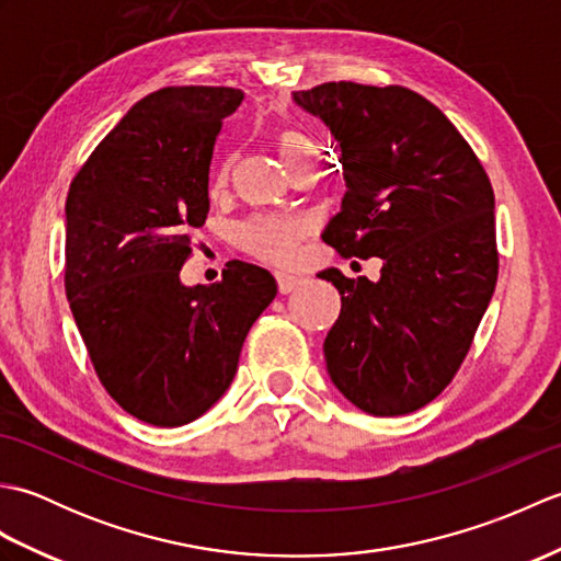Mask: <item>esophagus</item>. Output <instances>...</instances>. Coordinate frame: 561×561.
<instances>
[{"label": "esophagus", "mask_w": 561, "mask_h": 561, "mask_svg": "<svg viewBox=\"0 0 561 561\" xmlns=\"http://www.w3.org/2000/svg\"><path fill=\"white\" fill-rule=\"evenodd\" d=\"M304 284V277H299V274H291V272H279L277 274V287H279V294H291L296 291Z\"/></svg>", "instance_id": "obj_1"}]
</instances>
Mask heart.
Returning <instances> with one entry per match:
<instances>
[{"label": "heart", "instance_id": "obj_1", "mask_svg": "<svg viewBox=\"0 0 561 561\" xmlns=\"http://www.w3.org/2000/svg\"><path fill=\"white\" fill-rule=\"evenodd\" d=\"M279 157L284 165H287L294 161L316 159L318 149L304 135L287 133L279 139ZM241 236L245 248L253 255L272 262H287L306 236V224L296 219H257L248 224Z\"/></svg>", "mask_w": 561, "mask_h": 561}]
</instances>
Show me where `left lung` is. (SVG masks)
Wrapping results in <instances>:
<instances>
[{"label": "left lung", "mask_w": 561, "mask_h": 561, "mask_svg": "<svg viewBox=\"0 0 561 561\" xmlns=\"http://www.w3.org/2000/svg\"><path fill=\"white\" fill-rule=\"evenodd\" d=\"M340 151L347 193L323 231L344 257H380V279L337 267L342 308L323 352L354 408L398 416L444 390L496 287L494 193L468 141L434 103L352 81L296 91Z\"/></svg>", "instance_id": "8db88e82"}]
</instances>
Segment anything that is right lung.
<instances>
[{"label": "right lung", "mask_w": 561, "mask_h": 561, "mask_svg": "<svg viewBox=\"0 0 561 561\" xmlns=\"http://www.w3.org/2000/svg\"><path fill=\"white\" fill-rule=\"evenodd\" d=\"M243 91L169 87L137 101L69 185L65 289L111 398L153 426L197 420L229 390L250 325L277 296L265 267L226 262L185 287L209 163Z\"/></svg>", "instance_id": "1"}]
</instances>
